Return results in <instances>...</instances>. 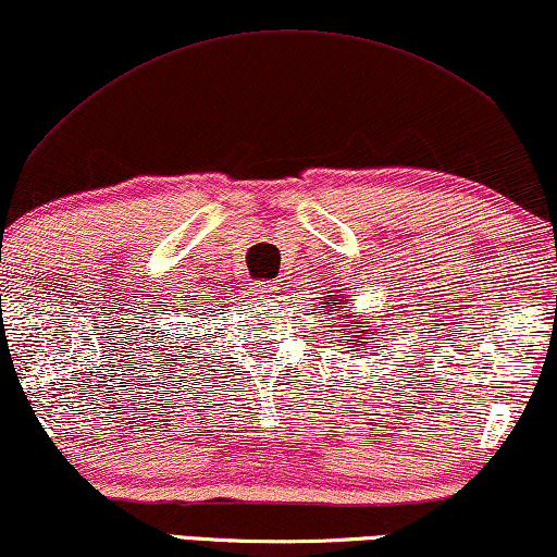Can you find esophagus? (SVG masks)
<instances>
[{
	"label": "esophagus",
	"instance_id": "34e87169",
	"mask_svg": "<svg viewBox=\"0 0 557 557\" xmlns=\"http://www.w3.org/2000/svg\"><path fill=\"white\" fill-rule=\"evenodd\" d=\"M251 290L259 298H273L278 294V286L276 284H271V281H259V284H253L251 286Z\"/></svg>",
	"mask_w": 557,
	"mask_h": 557
}]
</instances>
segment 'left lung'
Returning a JSON list of instances; mask_svg holds the SVG:
<instances>
[{"label": "left lung", "mask_w": 557, "mask_h": 557, "mask_svg": "<svg viewBox=\"0 0 557 557\" xmlns=\"http://www.w3.org/2000/svg\"><path fill=\"white\" fill-rule=\"evenodd\" d=\"M333 294V290H331ZM346 301H348V296H346ZM338 304H344V290H341V294L336 296V298H331V304L329 306H319L321 311L323 308H326V311L331 313V311H341V306ZM319 311V313H321ZM346 311H350V306H346ZM346 319H350V313L346 315ZM341 321H344V315H341ZM379 315H373V319H366L361 321L363 326H358L356 331L354 329H348V321H344V326H338L341 329V346H346V348H356V350H361V354H366L368 350V346H373L375 348V344H373V338H368V336H375V333H381V329H379ZM371 322L372 326L368 327L367 323Z\"/></svg>", "instance_id": "1"}]
</instances>
